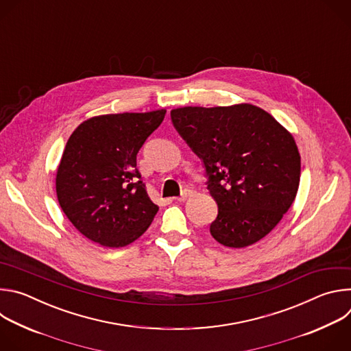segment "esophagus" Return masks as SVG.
<instances>
[{"mask_svg": "<svg viewBox=\"0 0 351 351\" xmlns=\"http://www.w3.org/2000/svg\"><path fill=\"white\" fill-rule=\"evenodd\" d=\"M191 194V191L190 190H186L180 197H176L175 199H176V202H179V203H183V202H186V199H187V197Z\"/></svg>", "mask_w": 351, "mask_h": 351, "instance_id": "esophagus-1", "label": "esophagus"}]
</instances>
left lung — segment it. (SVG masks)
Instances as JSON below:
<instances>
[{
  "instance_id": "obj_1",
  "label": "left lung",
  "mask_w": 351,
  "mask_h": 351,
  "mask_svg": "<svg viewBox=\"0 0 351 351\" xmlns=\"http://www.w3.org/2000/svg\"><path fill=\"white\" fill-rule=\"evenodd\" d=\"M173 126L203 160L218 204L213 237L232 248L265 237L293 204L302 160L293 134L253 104L182 107Z\"/></svg>"
}]
</instances>
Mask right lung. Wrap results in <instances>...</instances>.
Segmentation results:
<instances>
[{
	"instance_id": "add662e5",
	"label": "right lung",
	"mask_w": 351,
	"mask_h": 351,
	"mask_svg": "<svg viewBox=\"0 0 351 351\" xmlns=\"http://www.w3.org/2000/svg\"><path fill=\"white\" fill-rule=\"evenodd\" d=\"M167 110L93 117L71 134L57 169L58 203L88 240L125 247L152 225L158 206L149 199L136 156Z\"/></svg>"
}]
</instances>
